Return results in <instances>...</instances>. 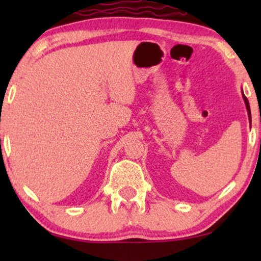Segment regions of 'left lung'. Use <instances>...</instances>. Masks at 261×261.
Here are the masks:
<instances>
[{
    "instance_id": "1",
    "label": "left lung",
    "mask_w": 261,
    "mask_h": 261,
    "mask_svg": "<svg viewBox=\"0 0 261 261\" xmlns=\"http://www.w3.org/2000/svg\"><path fill=\"white\" fill-rule=\"evenodd\" d=\"M242 97H244V101H245V105H246V108H247V113H248V117H249V122H251V108H249V103H248V99L246 97L244 91H242Z\"/></svg>"
}]
</instances>
